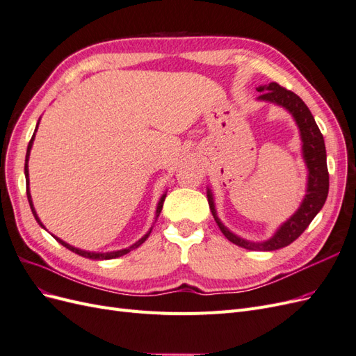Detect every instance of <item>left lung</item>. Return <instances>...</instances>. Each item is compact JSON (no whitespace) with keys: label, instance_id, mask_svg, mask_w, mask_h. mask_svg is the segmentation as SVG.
Wrapping results in <instances>:
<instances>
[{"label":"left lung","instance_id":"1","mask_svg":"<svg viewBox=\"0 0 356 356\" xmlns=\"http://www.w3.org/2000/svg\"><path fill=\"white\" fill-rule=\"evenodd\" d=\"M257 90L261 93L258 96V99L260 101H267V102H273L276 105H281L285 110H288L291 114H293L294 120L300 129L301 143H303V159L306 161V166L309 170L306 196L293 217H291L288 221H285L270 239L261 243L248 242L225 227L217 217V211H215L211 190H208V202H209L211 212L213 215L215 221H217L220 230L230 242L251 251H275V250H279V248H284L289 243H293L298 236L309 227L312 220L316 217V213L322 209V207H324L328 196V187H330L327 152H325L324 136H322L314 115H312L310 110L307 108V105L301 101L300 96H297L294 92L286 90L277 83L260 86Z\"/></svg>","mask_w":356,"mask_h":356}]
</instances>
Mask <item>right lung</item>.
<instances>
[{
	"label": "right lung",
	"mask_w": 356,
	"mask_h": 356,
	"mask_svg": "<svg viewBox=\"0 0 356 356\" xmlns=\"http://www.w3.org/2000/svg\"><path fill=\"white\" fill-rule=\"evenodd\" d=\"M37 127H38V123H37ZM37 127H35V132H37ZM35 132H34V135H32V138H31V141H29V144H28V149H26V159H25V178H26V196H28V202H29V207H31V211H32V213H34V217H35V220H37V222L41 225L42 229H44V225H42V222L40 221V218H38V215H37V212H35V209H34V204H32V199H31V193H29V177H28V160H29V153H31V148H32V143H34V138H35ZM165 197H166V193L163 196L160 197V200H159V203H157V209H156V220H157V217L160 215V212H161V208H163V202H165ZM153 229V227H152ZM152 229H149V232L145 234V236H143L141 239H139L138 242H135L132 246H129V248H124V250H120V251H113V252H90V251H83V250H79V248H74V246H71V245H68L67 242H63L62 239H59V238H56V236H53V238H55L60 245H63L65 248H68L70 251H72V252H75V254H79V255H81V257H86V258H90V260H111V258H117V257H122V255H124V254H127V252H131L132 250H135V248H138L139 245H143L145 241H147V238L149 236V233H152Z\"/></svg>",
	"instance_id": "add662e5"
}]
</instances>
